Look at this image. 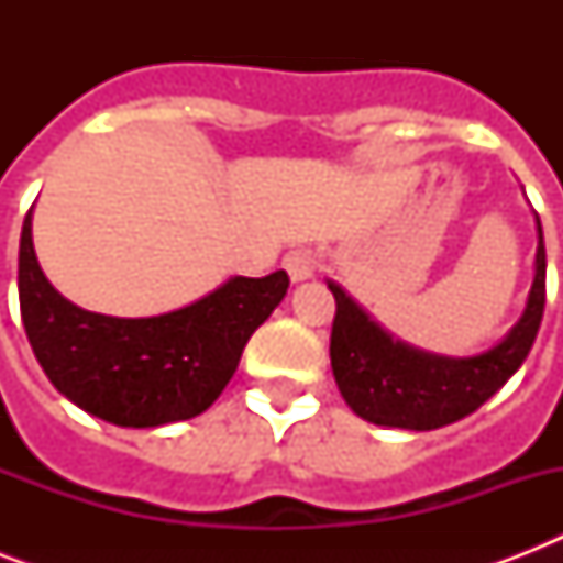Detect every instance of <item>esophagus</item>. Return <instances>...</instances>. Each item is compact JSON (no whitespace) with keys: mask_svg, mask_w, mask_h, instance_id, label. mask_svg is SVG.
<instances>
[{"mask_svg":"<svg viewBox=\"0 0 563 563\" xmlns=\"http://www.w3.org/2000/svg\"><path fill=\"white\" fill-rule=\"evenodd\" d=\"M283 268L289 272L291 280L303 283L309 277H316V256L309 251H291V254L283 256Z\"/></svg>","mask_w":563,"mask_h":563,"instance_id":"34e87169","label":"esophagus"}]
</instances>
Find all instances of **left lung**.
I'll return each instance as SVG.
<instances>
[{
	"label": "left lung",
	"mask_w": 563,
	"mask_h": 563,
	"mask_svg": "<svg viewBox=\"0 0 563 563\" xmlns=\"http://www.w3.org/2000/svg\"><path fill=\"white\" fill-rule=\"evenodd\" d=\"M327 286L335 298L330 365L347 406L376 427L418 432L446 427L467 418L494 397L532 351L547 303V251L541 221L534 283L523 316L503 342L479 356L453 360L397 342L339 283L327 280Z\"/></svg>",
	"instance_id": "1"
}]
</instances>
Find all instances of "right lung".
Segmentation results:
<instances>
[{
    "label": "right lung",
    "mask_w": 563,
    "mask_h": 563,
    "mask_svg": "<svg viewBox=\"0 0 563 563\" xmlns=\"http://www.w3.org/2000/svg\"><path fill=\"white\" fill-rule=\"evenodd\" d=\"M20 312L31 351L57 391L117 427H163L216 402L254 330L289 289V274L230 277L207 298L154 318H113L75 307L46 280L20 236Z\"/></svg>",
    "instance_id": "obj_1"
}]
</instances>
